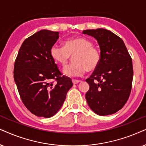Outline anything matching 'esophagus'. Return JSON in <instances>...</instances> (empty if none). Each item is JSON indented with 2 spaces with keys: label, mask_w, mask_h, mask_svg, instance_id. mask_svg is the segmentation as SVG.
<instances>
[{
  "label": "esophagus",
  "mask_w": 146,
  "mask_h": 146,
  "mask_svg": "<svg viewBox=\"0 0 146 146\" xmlns=\"http://www.w3.org/2000/svg\"><path fill=\"white\" fill-rule=\"evenodd\" d=\"M72 82H73V84H77L79 82H81L80 80H77V79H72Z\"/></svg>",
  "instance_id": "obj_1"
}]
</instances>
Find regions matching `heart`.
Segmentation results:
<instances>
[{
	"label": "heart",
	"mask_w": 146,
	"mask_h": 146,
	"mask_svg": "<svg viewBox=\"0 0 146 146\" xmlns=\"http://www.w3.org/2000/svg\"><path fill=\"white\" fill-rule=\"evenodd\" d=\"M84 36H75L64 42V46L53 44L50 48V55L54 61L63 66L65 65L73 56L74 62L66 66L63 70L67 76L79 77L85 71H95L101 61L102 54L98 46Z\"/></svg>",
	"instance_id": "1"
}]
</instances>
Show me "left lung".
I'll return each mask as SVG.
<instances>
[{"label": "left lung", "mask_w": 146, "mask_h": 146, "mask_svg": "<svg viewBox=\"0 0 146 146\" xmlns=\"http://www.w3.org/2000/svg\"><path fill=\"white\" fill-rule=\"evenodd\" d=\"M100 45L102 58L98 67L86 81L89 89L85 98L90 108L100 115H111L129 99L133 81L131 56L123 40L104 29L85 30Z\"/></svg>", "instance_id": "1"}]
</instances>
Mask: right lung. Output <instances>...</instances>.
Instances as JSON below:
<instances>
[{"mask_svg":"<svg viewBox=\"0 0 146 146\" xmlns=\"http://www.w3.org/2000/svg\"><path fill=\"white\" fill-rule=\"evenodd\" d=\"M59 32L41 30L23 42L14 65V79L23 104L38 117H50L60 110L73 86L50 55Z\"/></svg>","mask_w":146,"mask_h":146,"instance_id":"obj_1","label":"right lung"}]
</instances>
